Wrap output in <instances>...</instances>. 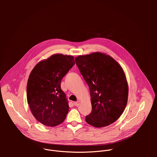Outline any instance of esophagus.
<instances>
[{
  "label": "esophagus",
  "mask_w": 157,
  "mask_h": 157,
  "mask_svg": "<svg viewBox=\"0 0 157 157\" xmlns=\"http://www.w3.org/2000/svg\"><path fill=\"white\" fill-rule=\"evenodd\" d=\"M79 104H80V101H79L74 102V105H75V106H79Z\"/></svg>",
  "instance_id": "obj_1"
}]
</instances>
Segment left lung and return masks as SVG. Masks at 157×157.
I'll list each match as a JSON object with an SVG mask.
<instances>
[{
  "label": "left lung",
  "instance_id": "left-lung-1",
  "mask_svg": "<svg viewBox=\"0 0 157 157\" xmlns=\"http://www.w3.org/2000/svg\"><path fill=\"white\" fill-rule=\"evenodd\" d=\"M75 62L90 91L92 112L86 117V122L95 127L114 123L128 100V84L122 67L100 52L78 56Z\"/></svg>",
  "mask_w": 157,
  "mask_h": 157
}]
</instances>
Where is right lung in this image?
<instances>
[{
    "label": "right lung",
    "mask_w": 157,
    "mask_h": 157,
    "mask_svg": "<svg viewBox=\"0 0 157 157\" xmlns=\"http://www.w3.org/2000/svg\"><path fill=\"white\" fill-rule=\"evenodd\" d=\"M75 64L73 56L55 54L38 63L31 71L27 102L33 116L42 124L54 127L65 119L69 105L61 82Z\"/></svg>",
    "instance_id": "add662e5"
}]
</instances>
